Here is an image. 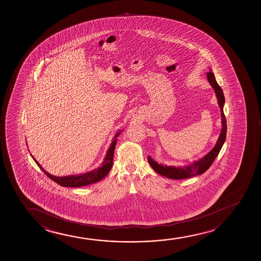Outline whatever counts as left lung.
I'll return each instance as SVG.
<instances>
[{"label":"left lung","mask_w":261,"mask_h":261,"mask_svg":"<svg viewBox=\"0 0 261 261\" xmlns=\"http://www.w3.org/2000/svg\"><path fill=\"white\" fill-rule=\"evenodd\" d=\"M207 80L211 84L212 88L214 89L217 98H218V105L221 111L222 118V129L220 136L218 137V142L216 143L214 148L206 154L203 158H201L199 161H194L193 163L186 167H173V166H164V165L159 164L158 162L153 161L150 156H148V161L150 163V167L153 168L154 171L157 172L158 174L166 176L168 178L175 179H186L195 176V175H201L204 172L207 171L210 168L215 159L217 158L219 151L221 150L223 144L225 143V137H226V119L224 114V104H225V96L223 93V90L221 87L218 86V83L216 81L215 75L212 71L207 73Z\"/></svg>","instance_id":"obj_1"}]
</instances>
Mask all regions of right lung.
<instances>
[{"label": "right lung", "instance_id": "add662e5", "mask_svg": "<svg viewBox=\"0 0 261 261\" xmlns=\"http://www.w3.org/2000/svg\"><path fill=\"white\" fill-rule=\"evenodd\" d=\"M120 133L118 132L114 138H113V142L111 143V146L108 150L106 157L104 159V161L102 162L101 167L93 169V171L87 172L85 174H81V175H68V176H55V175H50L48 172L45 171L42 166L36 161L35 158L34 161H36V164L39 166L41 170L43 171V173L51 179L53 181L57 182L58 185L61 186H65V187H81V186H88L91 184H94V182L100 181L101 179L104 178L108 173L110 172L112 166H113V156H114L115 147H116V143H117V137H118Z\"/></svg>", "mask_w": 261, "mask_h": 261}]
</instances>
